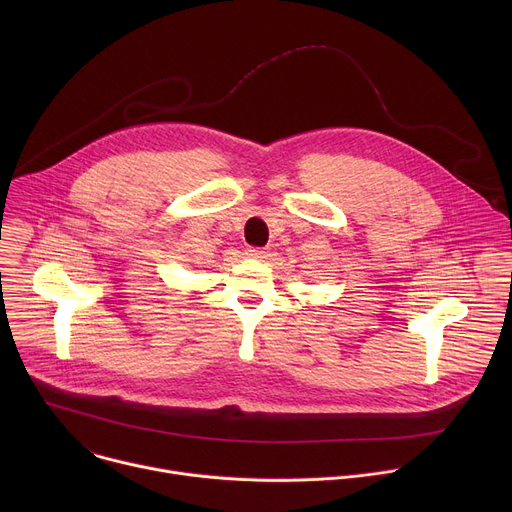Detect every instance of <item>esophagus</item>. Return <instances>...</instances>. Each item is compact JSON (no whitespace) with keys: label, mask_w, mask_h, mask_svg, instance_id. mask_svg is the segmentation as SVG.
I'll use <instances>...</instances> for the list:
<instances>
[{"label":"esophagus","mask_w":512,"mask_h":512,"mask_svg":"<svg viewBox=\"0 0 512 512\" xmlns=\"http://www.w3.org/2000/svg\"><path fill=\"white\" fill-rule=\"evenodd\" d=\"M247 255L253 257V259H265L269 255V251L267 249H259V247H249Z\"/></svg>","instance_id":"34e87169"}]
</instances>
